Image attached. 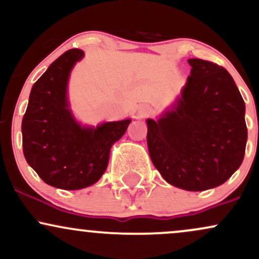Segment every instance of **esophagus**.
Wrapping results in <instances>:
<instances>
[{"mask_svg": "<svg viewBox=\"0 0 259 259\" xmlns=\"http://www.w3.org/2000/svg\"><path fill=\"white\" fill-rule=\"evenodd\" d=\"M152 114V108H151L150 106L145 105V106H141L139 108V115L140 117H148V115Z\"/></svg>", "mask_w": 259, "mask_h": 259, "instance_id": "1", "label": "esophagus"}]
</instances>
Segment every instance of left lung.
Listing matches in <instances>:
<instances>
[{"instance_id":"8db88e82","label":"left lung","mask_w":259,"mask_h":259,"mask_svg":"<svg viewBox=\"0 0 259 259\" xmlns=\"http://www.w3.org/2000/svg\"><path fill=\"white\" fill-rule=\"evenodd\" d=\"M180 96L159 119H147V146L170 185L204 191L224 184L241 165L247 142L245 102L228 70L189 59Z\"/></svg>"}]
</instances>
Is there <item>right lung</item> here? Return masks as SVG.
Returning <instances> with one entry per match:
<instances>
[{"mask_svg": "<svg viewBox=\"0 0 259 259\" xmlns=\"http://www.w3.org/2000/svg\"><path fill=\"white\" fill-rule=\"evenodd\" d=\"M84 51L72 49L50 65L32 85L22 121L23 152L45 183L80 190L97 183L108 165L109 152L132 119L81 125L68 101V80Z\"/></svg>", "mask_w": 259, "mask_h": 259, "instance_id": "1", "label": "right lung"}]
</instances>
